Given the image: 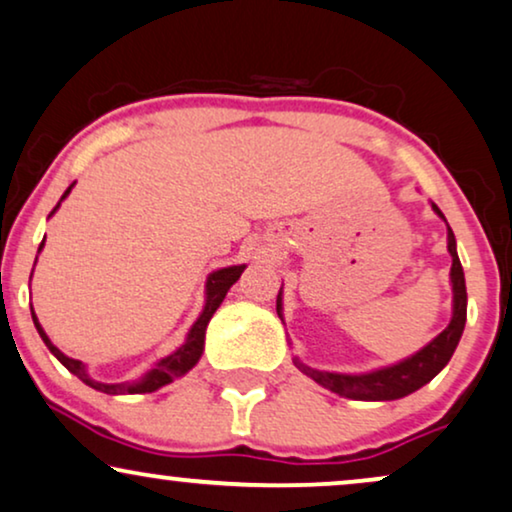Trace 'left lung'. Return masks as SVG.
<instances>
[{
    "label": "left lung",
    "mask_w": 512,
    "mask_h": 512,
    "mask_svg": "<svg viewBox=\"0 0 512 512\" xmlns=\"http://www.w3.org/2000/svg\"><path fill=\"white\" fill-rule=\"evenodd\" d=\"M439 217L444 219L437 205H432ZM449 252H451V283H454V316L451 323L430 342L428 347L420 349L418 354H413L411 359L401 361L397 366L380 368V371L366 373V375H345V373H328V371H316V368L304 366L300 359H295V366L300 368L304 375L316 380V383L326 387L340 397L349 399H361V401H390L401 399L406 394L416 392L425 383H430L442 368L449 364L451 354L461 340L463 328H465V307H468V293H465V276L461 260H458L456 252V238L454 231L449 229ZM276 312L281 316V293L276 297Z\"/></svg>",
    "instance_id": "1"
}]
</instances>
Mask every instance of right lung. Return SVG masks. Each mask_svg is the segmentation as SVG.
Instances as JSON below:
<instances>
[{
    "instance_id": "obj_1",
    "label": "right lung",
    "mask_w": 512,
    "mask_h": 512,
    "mask_svg": "<svg viewBox=\"0 0 512 512\" xmlns=\"http://www.w3.org/2000/svg\"><path fill=\"white\" fill-rule=\"evenodd\" d=\"M70 189H73V184L68 186V191L63 193V198L68 196ZM56 208H58V205H56ZM56 208H54V212H56ZM54 212H51V215H54ZM42 245H44V241H42ZM42 245H40V250H42ZM243 269H245V264H241V267H226V269L215 271V274H210L208 286H205V288H208V300H205L203 314L198 316L196 323H193V328L189 331V338H186V342L177 349V352L170 354V357H165L158 366L153 368L151 373H146L144 380H139V383H134V385L96 383V380L89 378L87 371H84L82 361L66 357V354L61 352V349L51 345V340L47 338V333L42 331V326H40V321H37L35 312H32V321H35L37 333H40V338L44 340V345L49 347V352L54 354V357L61 361V364L66 366L70 373L77 375V378H80L84 385L94 387V390L106 392V394H146V392H155V390H160V387H163V385H170L172 380L181 378V375H184V373H189L191 368L198 364L200 354H203V345H205V328H208L212 314L217 312V307H219V304H222L226 293H229V288L234 286L238 278H241Z\"/></svg>"
}]
</instances>
